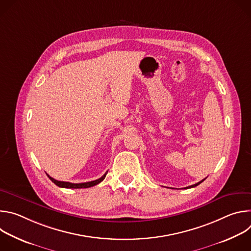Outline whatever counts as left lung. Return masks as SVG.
Returning <instances> with one entry per match:
<instances>
[{
  "label": "left lung",
  "mask_w": 251,
  "mask_h": 251,
  "mask_svg": "<svg viewBox=\"0 0 251 251\" xmlns=\"http://www.w3.org/2000/svg\"><path fill=\"white\" fill-rule=\"evenodd\" d=\"M204 180H205V178H203V180H202V181H201V182H199V183H197V184H195V185H192V186H190V187H188V188H195V187H197L198 185H200L201 183H202V182H203ZM186 189H187V188H186Z\"/></svg>",
  "instance_id": "1"
}]
</instances>
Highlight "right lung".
Returning a JSON list of instances; mask_svg holds the SVG:
<instances>
[{
  "label": "right lung",
  "mask_w": 251,
  "mask_h": 251,
  "mask_svg": "<svg viewBox=\"0 0 251 251\" xmlns=\"http://www.w3.org/2000/svg\"><path fill=\"white\" fill-rule=\"evenodd\" d=\"M106 174L107 172L101 176L99 177L98 180H95V181H91V182H87V183H80V184H74V183H69V182H61V181H57V180H54L53 177L50 176L48 174V176L50 178V181L52 183H54L57 187H60V188H65V189H85V188H90V187H93L99 183H101L105 176H106Z\"/></svg>",
  "instance_id": "1"
}]
</instances>
